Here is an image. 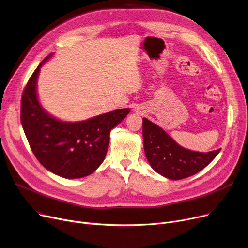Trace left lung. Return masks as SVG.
<instances>
[{
	"label": "left lung",
	"instance_id": "8db88e82",
	"mask_svg": "<svg viewBox=\"0 0 248 248\" xmlns=\"http://www.w3.org/2000/svg\"><path fill=\"white\" fill-rule=\"evenodd\" d=\"M142 137L145 156L159 174L178 180L191 176L213 160L219 150L199 153L178 145L161 127L142 119Z\"/></svg>",
	"mask_w": 248,
	"mask_h": 248
}]
</instances>
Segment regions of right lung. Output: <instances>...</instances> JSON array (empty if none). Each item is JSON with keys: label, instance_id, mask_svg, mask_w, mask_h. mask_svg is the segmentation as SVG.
<instances>
[{"label": "right lung", "instance_id": "right-lung-1", "mask_svg": "<svg viewBox=\"0 0 248 248\" xmlns=\"http://www.w3.org/2000/svg\"><path fill=\"white\" fill-rule=\"evenodd\" d=\"M45 58L32 73L21 101V123L31 150L51 172L64 178H79L93 173L104 161L110 130L129 112L115 109L88 121L67 123L49 115L39 103L37 79Z\"/></svg>", "mask_w": 248, "mask_h": 248}]
</instances>
